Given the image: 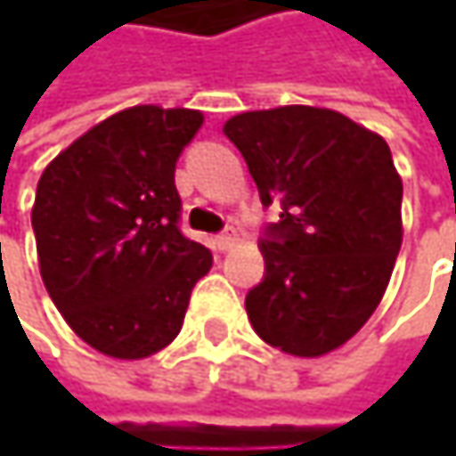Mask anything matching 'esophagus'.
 <instances>
[{
  "label": "esophagus",
  "mask_w": 456,
  "mask_h": 456,
  "mask_svg": "<svg viewBox=\"0 0 456 456\" xmlns=\"http://www.w3.org/2000/svg\"><path fill=\"white\" fill-rule=\"evenodd\" d=\"M232 242H234V229H224L222 234H216V237H214V245H216L219 250H227V248H232Z\"/></svg>",
  "instance_id": "obj_1"
}]
</instances>
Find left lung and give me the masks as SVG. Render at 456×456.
Instances as JSON below:
<instances>
[{
    "instance_id": "1",
    "label": "left lung",
    "mask_w": 456,
    "mask_h": 456,
    "mask_svg": "<svg viewBox=\"0 0 456 456\" xmlns=\"http://www.w3.org/2000/svg\"><path fill=\"white\" fill-rule=\"evenodd\" d=\"M277 222L261 234L264 280L248 290L253 330L274 348L322 356L378 309L402 248V179L386 139L309 105L224 124Z\"/></svg>"
}]
</instances>
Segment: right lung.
Masks as SVG:
<instances>
[{
	"label": "right lung",
	"mask_w": 456,
	"mask_h": 456,
	"mask_svg": "<svg viewBox=\"0 0 456 456\" xmlns=\"http://www.w3.org/2000/svg\"><path fill=\"white\" fill-rule=\"evenodd\" d=\"M198 110H121L45 168L31 224L46 293L73 332L116 359L168 346L214 256L179 229L174 171Z\"/></svg>",
	"instance_id": "obj_1"
}]
</instances>
